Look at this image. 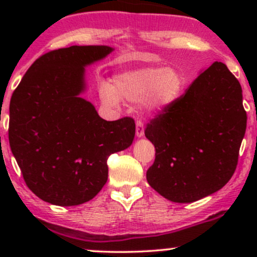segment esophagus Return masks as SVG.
Listing matches in <instances>:
<instances>
[{
  "label": "esophagus",
  "mask_w": 257,
  "mask_h": 257,
  "mask_svg": "<svg viewBox=\"0 0 257 257\" xmlns=\"http://www.w3.org/2000/svg\"><path fill=\"white\" fill-rule=\"evenodd\" d=\"M135 134H137L138 138H143L145 132H144V123L143 120H137V128H135Z\"/></svg>",
  "instance_id": "obj_1"
}]
</instances>
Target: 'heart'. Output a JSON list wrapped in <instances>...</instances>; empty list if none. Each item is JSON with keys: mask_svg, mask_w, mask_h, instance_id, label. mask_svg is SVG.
<instances>
[{"mask_svg": "<svg viewBox=\"0 0 257 257\" xmlns=\"http://www.w3.org/2000/svg\"><path fill=\"white\" fill-rule=\"evenodd\" d=\"M114 85L102 83L100 96L116 106L120 99L141 101L150 111L161 112L173 106L182 95L186 78L176 67H139L114 76Z\"/></svg>", "mask_w": 257, "mask_h": 257, "instance_id": "heart-1", "label": "heart"}]
</instances>
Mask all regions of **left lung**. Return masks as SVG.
Here are the masks:
<instances>
[{
	"label": "left lung",
	"mask_w": 257,
	"mask_h": 257,
	"mask_svg": "<svg viewBox=\"0 0 257 257\" xmlns=\"http://www.w3.org/2000/svg\"><path fill=\"white\" fill-rule=\"evenodd\" d=\"M245 129L240 83L216 61L146 125L156 149L147 182L175 203L216 192L234 174Z\"/></svg>",
	"instance_id": "obj_1"
}]
</instances>
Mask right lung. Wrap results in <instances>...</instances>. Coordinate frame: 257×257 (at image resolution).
<instances>
[{
	"label": "right lung",
	"mask_w": 257,
	"mask_h": 257,
	"mask_svg": "<svg viewBox=\"0 0 257 257\" xmlns=\"http://www.w3.org/2000/svg\"><path fill=\"white\" fill-rule=\"evenodd\" d=\"M113 51L71 46L41 55L10 104V145L25 184L51 204L72 206L93 199L107 181V158L132 145L131 117L105 120L89 101L85 66Z\"/></svg>",
	"instance_id": "add662e5"
}]
</instances>
